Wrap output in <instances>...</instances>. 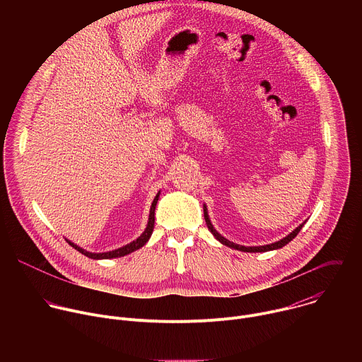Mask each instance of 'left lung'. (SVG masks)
Here are the masks:
<instances>
[{
	"mask_svg": "<svg viewBox=\"0 0 362 362\" xmlns=\"http://www.w3.org/2000/svg\"><path fill=\"white\" fill-rule=\"evenodd\" d=\"M203 214H204L206 225H208V228H209V230L212 232V235H214L222 245H226V246H229V247H232V249H238V250H242V252H268V250L279 249V247L285 246L286 243H289V242L299 233V230L302 229V226L305 225V222L300 223V225H299L295 230H292L288 236H285L284 239H281V240H278V242H274V243H271V245H264V246H242V245H236V243L228 240L226 238H223V236L214 228V225L211 223L209 215H208V209H206V204H203Z\"/></svg>",
	"mask_w": 362,
	"mask_h": 362,
	"instance_id": "left-lung-1",
	"label": "left lung"
}]
</instances>
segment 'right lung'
Wrapping results in <instances>:
<instances>
[{
  "label": "right lung",
  "mask_w": 362,
  "mask_h": 362,
  "mask_svg": "<svg viewBox=\"0 0 362 362\" xmlns=\"http://www.w3.org/2000/svg\"><path fill=\"white\" fill-rule=\"evenodd\" d=\"M159 194L160 192L156 194V197H154L153 203H151V208H150V214H148V222H147V226L144 229V232L133 242L119 247V249H115V250H110V252H103V253H94V252H87L84 250L83 247L77 246L76 243L70 242L69 239H66L74 249H77L80 253H83L84 256L87 257H91V259H112V257H120V256H124V255H129L137 249H140L141 246L146 245V242L150 239L151 233H153V228H154V209H156V204H158V200H159Z\"/></svg>",
  "instance_id": "add662e5"
}]
</instances>
